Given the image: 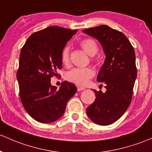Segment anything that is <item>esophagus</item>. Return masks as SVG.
Wrapping results in <instances>:
<instances>
[{
	"label": "esophagus",
	"mask_w": 152,
	"mask_h": 152,
	"mask_svg": "<svg viewBox=\"0 0 152 152\" xmlns=\"http://www.w3.org/2000/svg\"><path fill=\"white\" fill-rule=\"evenodd\" d=\"M85 89L84 87H81V86H77V91H83V90H84Z\"/></svg>",
	"instance_id": "34e87169"
}]
</instances>
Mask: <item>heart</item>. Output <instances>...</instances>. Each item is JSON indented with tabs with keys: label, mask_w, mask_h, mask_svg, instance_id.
I'll list each match as a JSON object with an SVG mask.
<instances>
[{
	"label": "heart",
	"mask_w": 152,
	"mask_h": 152,
	"mask_svg": "<svg viewBox=\"0 0 152 152\" xmlns=\"http://www.w3.org/2000/svg\"><path fill=\"white\" fill-rule=\"evenodd\" d=\"M79 45L89 56H93L99 50L97 43L92 38H84L79 42ZM61 61L65 66L70 63V48L66 46L61 52ZM95 75V71L91 68H76L66 73V79L70 82L80 86H85Z\"/></svg>",
	"instance_id": "1"
}]
</instances>
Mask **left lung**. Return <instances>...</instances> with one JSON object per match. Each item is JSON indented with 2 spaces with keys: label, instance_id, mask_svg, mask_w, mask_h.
<instances>
[{
  "label": "left lung",
  "instance_id": "1",
  "mask_svg": "<svg viewBox=\"0 0 152 152\" xmlns=\"http://www.w3.org/2000/svg\"><path fill=\"white\" fill-rule=\"evenodd\" d=\"M83 31L99 40L106 56L96 79L106 84V92L94 90L96 99L86 113L94 123L107 126L118 121L131 102L137 76L135 51L123 33L107 25Z\"/></svg>",
  "mask_w": 152,
  "mask_h": 152
}]
</instances>
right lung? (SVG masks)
Segmentation results:
<instances>
[{"label": "right lung", "mask_w": 152, "mask_h": 152, "mask_svg": "<svg viewBox=\"0 0 152 152\" xmlns=\"http://www.w3.org/2000/svg\"><path fill=\"white\" fill-rule=\"evenodd\" d=\"M76 31L49 26L33 33L21 48L16 74L20 99L25 110L38 122L59 119L76 92L75 85L67 81L59 89L50 84L51 78L62 68L61 52Z\"/></svg>", "instance_id": "1"}]
</instances>
